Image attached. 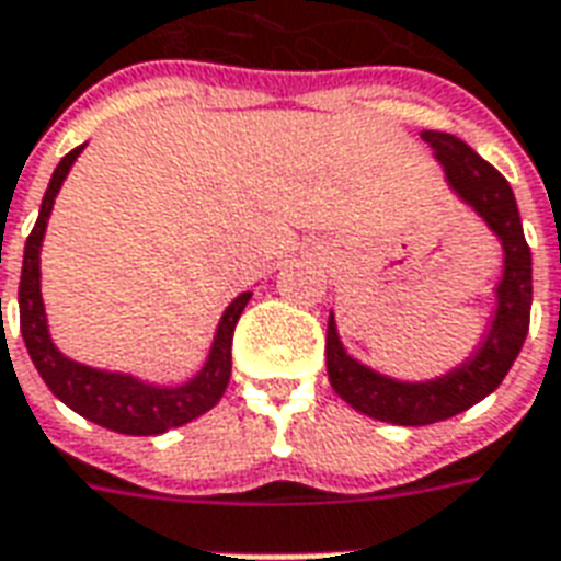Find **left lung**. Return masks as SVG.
<instances>
[{"instance_id": "left-lung-1", "label": "left lung", "mask_w": 561, "mask_h": 561, "mask_svg": "<svg viewBox=\"0 0 561 561\" xmlns=\"http://www.w3.org/2000/svg\"><path fill=\"white\" fill-rule=\"evenodd\" d=\"M421 137L431 142L436 158L443 161L454 191L463 196L499 236L505 248V272L496 286L499 308L488 341L481 343V350L463 367L433 382H415V386L398 382L358 365L355 358L343 353L334 317H329L325 367H329L331 388L353 410L365 412L370 419L388 421V424H403V427L451 419L478 400L488 398L490 391H496L526 341L529 310H533V253L523 236L517 199L505 175L454 134L424 130Z\"/></svg>"}]
</instances>
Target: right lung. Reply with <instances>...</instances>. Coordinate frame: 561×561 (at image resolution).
Segmentation results:
<instances>
[{"label": "right lung", "instance_id": "add662e5", "mask_svg": "<svg viewBox=\"0 0 561 561\" xmlns=\"http://www.w3.org/2000/svg\"><path fill=\"white\" fill-rule=\"evenodd\" d=\"M80 151H83V146L68 151L59 167L53 170L38 220L28 232L26 251H23V275H20V331H23L32 365L38 367L41 379L47 382V388L62 400L65 407H71L73 412H80L83 419L95 421L107 431L128 433V436H154V433L182 427L187 421L199 419L203 412L211 410L224 398L232 374V331H236V322H239L251 293H241L227 308V313L220 317L206 367L185 386L154 388L134 379V376L107 374V370H95V367L77 365L71 358H65L47 334L38 260L41 239H44L47 218L53 211V199L59 194L65 175H68Z\"/></svg>", "mask_w": 561, "mask_h": 561}]
</instances>
